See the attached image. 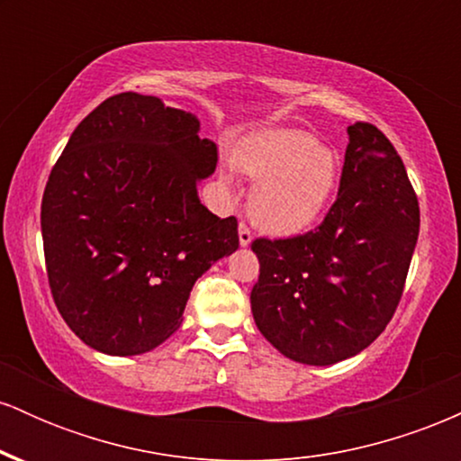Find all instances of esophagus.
Wrapping results in <instances>:
<instances>
[{
  "label": "esophagus",
  "instance_id": "obj_1",
  "mask_svg": "<svg viewBox=\"0 0 461 461\" xmlns=\"http://www.w3.org/2000/svg\"><path fill=\"white\" fill-rule=\"evenodd\" d=\"M238 238H240V245H242V247L251 245L253 234H251V230H249L247 223H240V227H238Z\"/></svg>",
  "mask_w": 461,
  "mask_h": 461
}]
</instances>
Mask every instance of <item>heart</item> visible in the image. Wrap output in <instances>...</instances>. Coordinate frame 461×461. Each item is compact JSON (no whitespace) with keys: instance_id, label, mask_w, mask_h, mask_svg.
Listing matches in <instances>:
<instances>
[{"instance_id":"obj_1","label":"heart","mask_w":461,"mask_h":461,"mask_svg":"<svg viewBox=\"0 0 461 461\" xmlns=\"http://www.w3.org/2000/svg\"><path fill=\"white\" fill-rule=\"evenodd\" d=\"M234 167L258 182L249 197V214L271 234L305 230L330 203L340 177V156L316 145L308 131L275 128L249 136L234 153ZM230 184V173H221Z\"/></svg>"}]
</instances>
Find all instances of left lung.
<instances>
[{"instance_id":"obj_1","label":"left lung","mask_w":461,"mask_h":461,"mask_svg":"<svg viewBox=\"0 0 461 461\" xmlns=\"http://www.w3.org/2000/svg\"><path fill=\"white\" fill-rule=\"evenodd\" d=\"M338 197L316 230L256 238L258 330L294 362L327 366L364 351L399 305L420 210L403 160L373 123L348 125Z\"/></svg>"}]
</instances>
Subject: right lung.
I'll use <instances>...</instances> for the list:
<instances>
[{
  "mask_svg": "<svg viewBox=\"0 0 461 461\" xmlns=\"http://www.w3.org/2000/svg\"><path fill=\"white\" fill-rule=\"evenodd\" d=\"M197 131V116L121 93L77 125L51 168L41 205L51 297L97 351L156 348L182 322L194 282L238 249L236 216L199 201L219 151Z\"/></svg>",
  "mask_w": 461,
  "mask_h": 461,
  "instance_id": "right-lung-1",
  "label": "right lung"
}]
</instances>
